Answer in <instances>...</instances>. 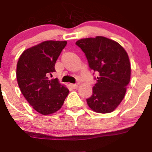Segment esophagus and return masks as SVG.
<instances>
[{
	"label": "esophagus",
	"instance_id": "esophagus-1",
	"mask_svg": "<svg viewBox=\"0 0 152 152\" xmlns=\"http://www.w3.org/2000/svg\"><path fill=\"white\" fill-rule=\"evenodd\" d=\"M70 86L73 88H78V84H71Z\"/></svg>",
	"mask_w": 152,
	"mask_h": 152
}]
</instances>
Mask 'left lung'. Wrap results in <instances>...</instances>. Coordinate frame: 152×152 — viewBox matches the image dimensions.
<instances>
[{
  "mask_svg": "<svg viewBox=\"0 0 152 152\" xmlns=\"http://www.w3.org/2000/svg\"><path fill=\"white\" fill-rule=\"evenodd\" d=\"M76 45L84 52L90 69L97 73L87 104L95 112L110 113L124 99L130 80L128 54L120 44L102 36L80 39Z\"/></svg>",
  "mask_w": 152,
  "mask_h": 152,
  "instance_id": "obj_1",
  "label": "left lung"
}]
</instances>
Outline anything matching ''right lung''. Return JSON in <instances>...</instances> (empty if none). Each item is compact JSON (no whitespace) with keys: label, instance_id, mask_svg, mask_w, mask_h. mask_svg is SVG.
<instances>
[{"label":"right lung","instance_id":"obj_1","mask_svg":"<svg viewBox=\"0 0 152 152\" xmlns=\"http://www.w3.org/2000/svg\"><path fill=\"white\" fill-rule=\"evenodd\" d=\"M66 41H47L26 50L19 58L16 79L22 94L37 112L48 115L61 108L69 90L50 79Z\"/></svg>","mask_w":152,"mask_h":152}]
</instances>
